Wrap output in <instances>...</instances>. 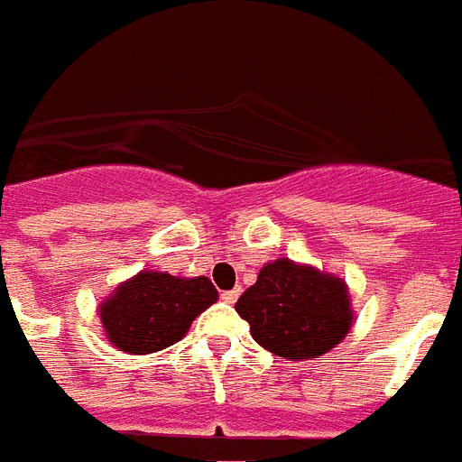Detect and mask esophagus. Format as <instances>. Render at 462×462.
I'll list each match as a JSON object with an SVG mask.
<instances>
[{
  "instance_id": "esophagus-1",
  "label": "esophagus",
  "mask_w": 462,
  "mask_h": 462,
  "mask_svg": "<svg viewBox=\"0 0 462 462\" xmlns=\"http://www.w3.org/2000/svg\"><path fill=\"white\" fill-rule=\"evenodd\" d=\"M239 293H242V288H232V291H223V293H220V298H223L225 302H237V298H239Z\"/></svg>"
}]
</instances>
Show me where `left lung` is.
Here are the masks:
<instances>
[{"mask_svg": "<svg viewBox=\"0 0 462 462\" xmlns=\"http://www.w3.org/2000/svg\"><path fill=\"white\" fill-rule=\"evenodd\" d=\"M235 310L249 322L259 346L291 361L332 351L354 322L346 283L291 259L266 263Z\"/></svg>", "mask_w": 462, "mask_h": 462, "instance_id": "8db88e82", "label": "left lung"}]
</instances>
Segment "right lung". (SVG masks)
<instances>
[{
  "instance_id": "1",
  "label": "right lung",
  "mask_w": 462,
  "mask_h": 462,
  "mask_svg": "<svg viewBox=\"0 0 462 462\" xmlns=\"http://www.w3.org/2000/svg\"><path fill=\"white\" fill-rule=\"evenodd\" d=\"M216 300V286L206 276L140 271L101 302L98 317L116 348L140 356L184 339L193 319Z\"/></svg>"
}]
</instances>
